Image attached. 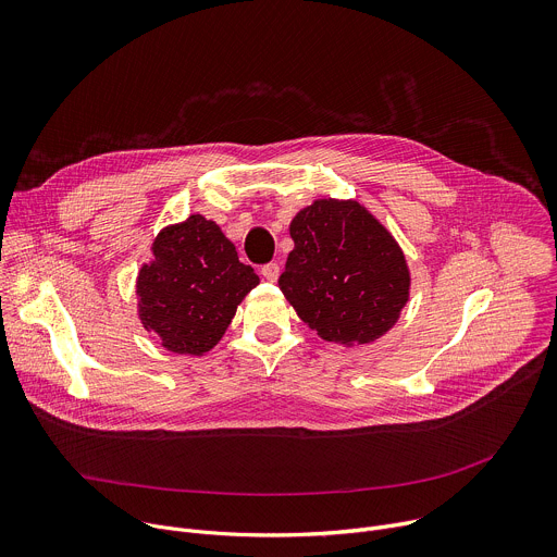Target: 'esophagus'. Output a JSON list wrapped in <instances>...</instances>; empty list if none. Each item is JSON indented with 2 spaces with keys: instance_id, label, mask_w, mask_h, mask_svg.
Wrapping results in <instances>:
<instances>
[{
  "instance_id": "obj_1",
  "label": "esophagus",
  "mask_w": 557,
  "mask_h": 557,
  "mask_svg": "<svg viewBox=\"0 0 557 557\" xmlns=\"http://www.w3.org/2000/svg\"><path fill=\"white\" fill-rule=\"evenodd\" d=\"M262 277H264L267 282H277V277H280V267H277V264H267V267H262Z\"/></svg>"
}]
</instances>
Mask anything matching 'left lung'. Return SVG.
<instances>
[{
	"instance_id": "8db88e82",
	"label": "left lung",
	"mask_w": 557,
	"mask_h": 557,
	"mask_svg": "<svg viewBox=\"0 0 557 557\" xmlns=\"http://www.w3.org/2000/svg\"><path fill=\"white\" fill-rule=\"evenodd\" d=\"M288 231L295 247L277 286L308 329L359 348L396 326L412 273L401 245L366 205L317 198Z\"/></svg>"
}]
</instances>
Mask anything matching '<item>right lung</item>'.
Returning <instances> with one entry per match:
<instances>
[{
	"label": "right lung",
	"instance_id": "add662e5",
	"mask_svg": "<svg viewBox=\"0 0 557 557\" xmlns=\"http://www.w3.org/2000/svg\"><path fill=\"white\" fill-rule=\"evenodd\" d=\"M136 275V312L168 352L207 355L224 337L237 306L260 284L222 228L200 213L168 224Z\"/></svg>",
	"mask_w": 557,
	"mask_h": 557
}]
</instances>
